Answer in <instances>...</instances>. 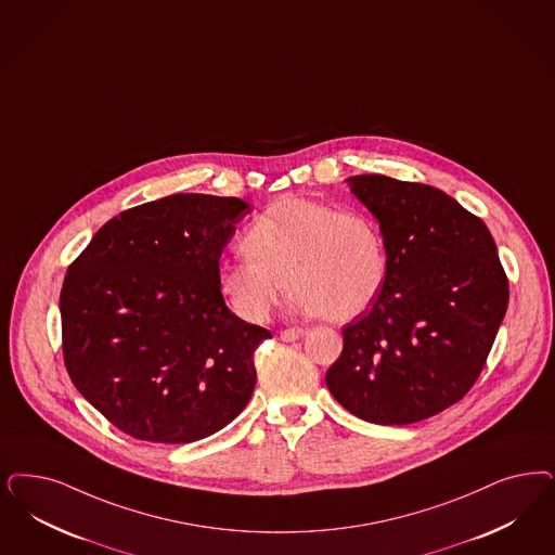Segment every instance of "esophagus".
I'll return each instance as SVG.
<instances>
[{
	"label": "esophagus",
	"mask_w": 555,
	"mask_h": 555,
	"mask_svg": "<svg viewBox=\"0 0 555 555\" xmlns=\"http://www.w3.org/2000/svg\"><path fill=\"white\" fill-rule=\"evenodd\" d=\"M306 334V330L304 327H288V330H281V340H285V343H293V340H299L301 336Z\"/></svg>",
	"instance_id": "esophagus-1"
}]
</instances>
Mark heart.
I'll use <instances>...</instances> for the list:
<instances>
[{
  "label": "heart",
  "mask_w": 555,
  "mask_h": 555,
  "mask_svg": "<svg viewBox=\"0 0 555 555\" xmlns=\"http://www.w3.org/2000/svg\"><path fill=\"white\" fill-rule=\"evenodd\" d=\"M242 248L246 256L219 264L217 287L246 322H264L287 285L295 309L350 322L377 301L389 270L387 244L371 215L304 196L270 203Z\"/></svg>",
  "instance_id": "1"
}]
</instances>
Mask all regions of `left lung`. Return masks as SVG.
I'll list each match as a JSON object with an SVG mask.
<instances>
[{"mask_svg":"<svg viewBox=\"0 0 555 555\" xmlns=\"http://www.w3.org/2000/svg\"><path fill=\"white\" fill-rule=\"evenodd\" d=\"M346 182L379 221L389 270L373 307L345 325L327 389L373 424L430 418L478 382L506 313L494 237L435 186L382 173Z\"/></svg>","mask_w":555,"mask_h":555,"instance_id":"left-lung-1","label":"left lung"}]
</instances>
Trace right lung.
Wrapping results in <instances>:
<instances>
[{"label":"right lung","instance_id":"right-lung-1","mask_svg":"<svg viewBox=\"0 0 555 555\" xmlns=\"http://www.w3.org/2000/svg\"><path fill=\"white\" fill-rule=\"evenodd\" d=\"M249 205L170 194L122 210L67 268L59 309L77 391L129 437L182 444L228 426L267 327L231 313L217 270Z\"/></svg>","mask_w":555,"mask_h":555}]
</instances>
